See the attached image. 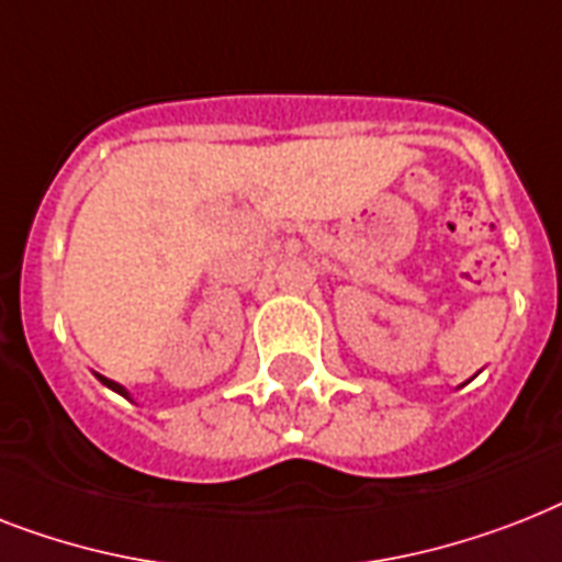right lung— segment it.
Here are the masks:
<instances>
[{"instance_id": "add662e5", "label": "right lung", "mask_w": 562, "mask_h": 562, "mask_svg": "<svg viewBox=\"0 0 562 562\" xmlns=\"http://www.w3.org/2000/svg\"><path fill=\"white\" fill-rule=\"evenodd\" d=\"M98 378H100V384H106V386H109V390H115V392H117V395H123V398H130V392L123 390V386H121V384H115V381H109V378H103V375H98Z\"/></svg>"}]
</instances>
